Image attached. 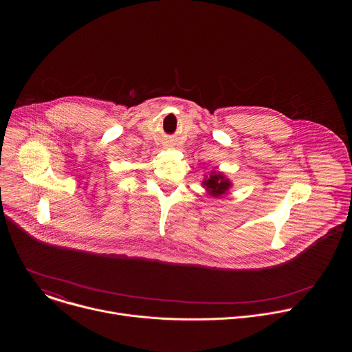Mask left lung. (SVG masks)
<instances>
[{"instance_id":"8db88e82","label":"left lung","mask_w":352,"mask_h":352,"mask_svg":"<svg viewBox=\"0 0 352 352\" xmlns=\"http://www.w3.org/2000/svg\"><path fill=\"white\" fill-rule=\"evenodd\" d=\"M201 187L211 198H221L222 195H226L229 192V190L233 187V183L228 179L225 173L211 170L208 176L204 175Z\"/></svg>"}]
</instances>
